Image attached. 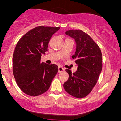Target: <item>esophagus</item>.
<instances>
[{"label":"esophagus","mask_w":121,"mask_h":121,"mask_svg":"<svg viewBox=\"0 0 121 121\" xmlns=\"http://www.w3.org/2000/svg\"><path fill=\"white\" fill-rule=\"evenodd\" d=\"M65 71V68H63L61 66H59V67H58V72H63V71Z\"/></svg>","instance_id":"34e87169"}]
</instances>
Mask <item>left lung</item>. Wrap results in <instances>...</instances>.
Segmentation results:
<instances>
[{
    "mask_svg": "<svg viewBox=\"0 0 121 121\" xmlns=\"http://www.w3.org/2000/svg\"><path fill=\"white\" fill-rule=\"evenodd\" d=\"M65 34L74 39L76 44L74 55L77 71L66 69L69 78L63 87L69 94L77 98L87 96L94 87L102 70V54L99 46L81 30L67 31Z\"/></svg>",
    "mask_w": 121,
    "mask_h": 121,
    "instance_id": "left-lung-1",
    "label": "left lung"
}]
</instances>
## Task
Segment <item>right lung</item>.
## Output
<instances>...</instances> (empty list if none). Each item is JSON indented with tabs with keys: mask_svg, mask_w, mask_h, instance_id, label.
Returning a JSON list of instances; mask_svg holds the SVG:
<instances>
[{
	"mask_svg": "<svg viewBox=\"0 0 121 121\" xmlns=\"http://www.w3.org/2000/svg\"><path fill=\"white\" fill-rule=\"evenodd\" d=\"M60 28L39 26L31 30L19 39L13 56V71L18 87L23 92L36 96L45 92L57 74L56 65L41 61L48 50L52 36Z\"/></svg>",
	"mask_w": 121,
	"mask_h": 121,
	"instance_id": "obj_1",
	"label": "right lung"
}]
</instances>
